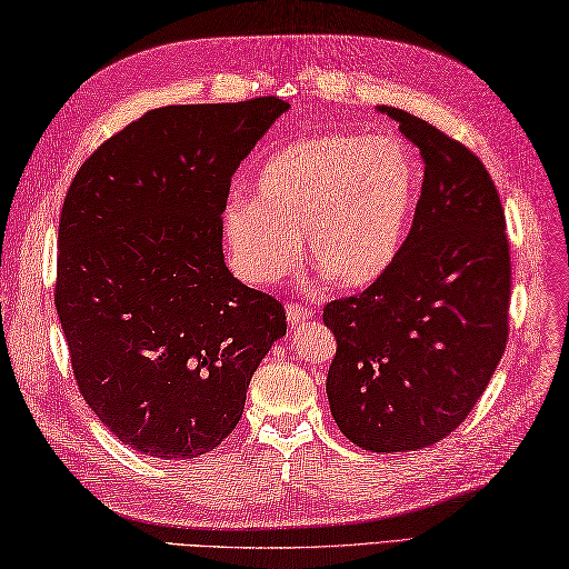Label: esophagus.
I'll use <instances>...</instances> for the list:
<instances>
[{
	"label": "esophagus",
	"mask_w": 569,
	"mask_h": 569,
	"mask_svg": "<svg viewBox=\"0 0 569 569\" xmlns=\"http://www.w3.org/2000/svg\"><path fill=\"white\" fill-rule=\"evenodd\" d=\"M311 311L303 307V303H287V323L289 326H299L303 321H309Z\"/></svg>",
	"instance_id": "1"
}]
</instances>
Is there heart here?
<instances>
[{
  "label": "heart",
  "instance_id": "b5f03b06",
  "mask_svg": "<svg viewBox=\"0 0 569 569\" xmlns=\"http://www.w3.org/2000/svg\"><path fill=\"white\" fill-rule=\"evenodd\" d=\"M422 188L415 151L398 137L316 132L260 166L251 198L227 202L221 233L241 280L270 284L299 258L338 289H367L403 248Z\"/></svg>",
  "mask_w": 569,
  "mask_h": 569
}]
</instances>
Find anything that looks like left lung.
Wrapping results in <instances>:
<instances>
[{
    "label": "left lung",
    "instance_id": "obj_1",
    "mask_svg": "<svg viewBox=\"0 0 569 569\" xmlns=\"http://www.w3.org/2000/svg\"><path fill=\"white\" fill-rule=\"evenodd\" d=\"M377 110L420 149L425 180L389 272L323 309L338 340L326 393L352 445L396 453L437 445L478 403L505 355L511 268L482 161L427 120Z\"/></svg>",
    "mask_w": 569,
    "mask_h": 569
}]
</instances>
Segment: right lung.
<instances>
[{"label": "right lung", "mask_w": 569, "mask_h": 569, "mask_svg": "<svg viewBox=\"0 0 569 569\" xmlns=\"http://www.w3.org/2000/svg\"><path fill=\"white\" fill-rule=\"evenodd\" d=\"M289 103L166 106L81 163L60 214L54 307L89 408L122 445L198 459L239 425L282 303L221 251L231 176Z\"/></svg>", "instance_id": "add662e5"}]
</instances>
